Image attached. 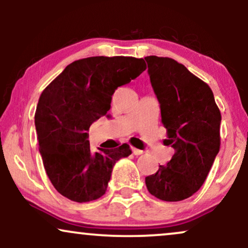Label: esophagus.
Segmentation results:
<instances>
[{"instance_id": "1", "label": "esophagus", "mask_w": 248, "mask_h": 248, "mask_svg": "<svg viewBox=\"0 0 248 248\" xmlns=\"http://www.w3.org/2000/svg\"><path fill=\"white\" fill-rule=\"evenodd\" d=\"M143 153H144L143 150H140V149H136V148H133V154H134V155L139 156V155H142V154H143Z\"/></svg>"}]
</instances>
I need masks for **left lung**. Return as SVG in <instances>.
Masks as SVG:
<instances>
[{"label": "left lung", "mask_w": 248, "mask_h": 248, "mask_svg": "<svg viewBox=\"0 0 248 248\" xmlns=\"http://www.w3.org/2000/svg\"><path fill=\"white\" fill-rule=\"evenodd\" d=\"M148 73L160 102L162 124L175 154L167 166L146 177L148 191L179 202L198 191L220 148V110L206 82L167 57H146Z\"/></svg>", "instance_id": "8db88e82"}]
</instances>
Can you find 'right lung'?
Masks as SVG:
<instances>
[{"label":"right lung","instance_id":"add662e5","mask_svg":"<svg viewBox=\"0 0 248 248\" xmlns=\"http://www.w3.org/2000/svg\"><path fill=\"white\" fill-rule=\"evenodd\" d=\"M147 69L142 58L88 57L71 62L39 96L35 126L45 171L64 197L86 203L105 195L115 162L129 144L90 149L88 129L106 115L112 95Z\"/></svg>","mask_w":248,"mask_h":248}]
</instances>
